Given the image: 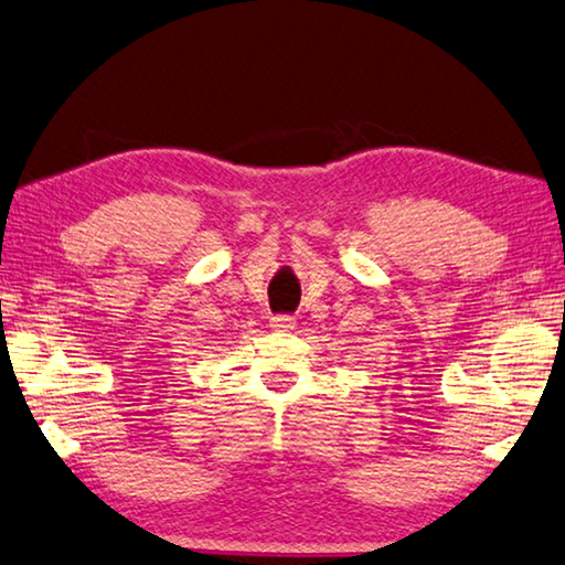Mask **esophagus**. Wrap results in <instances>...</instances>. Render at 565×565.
<instances>
[{
    "label": "esophagus",
    "mask_w": 565,
    "mask_h": 565,
    "mask_svg": "<svg viewBox=\"0 0 565 565\" xmlns=\"http://www.w3.org/2000/svg\"><path fill=\"white\" fill-rule=\"evenodd\" d=\"M295 318H290V315H275V318H270V328L275 332H290L295 330Z\"/></svg>",
    "instance_id": "34e87169"
}]
</instances>
